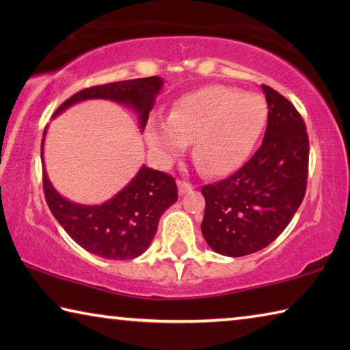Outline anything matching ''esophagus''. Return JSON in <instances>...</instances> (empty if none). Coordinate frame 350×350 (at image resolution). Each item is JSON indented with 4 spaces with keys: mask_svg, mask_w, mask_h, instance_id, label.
Listing matches in <instances>:
<instances>
[{
    "mask_svg": "<svg viewBox=\"0 0 350 350\" xmlns=\"http://www.w3.org/2000/svg\"><path fill=\"white\" fill-rule=\"evenodd\" d=\"M177 188H179V194H187L189 191H193L194 187L189 182L179 180V182H177Z\"/></svg>",
    "mask_w": 350,
    "mask_h": 350,
    "instance_id": "34e87169",
    "label": "esophagus"
}]
</instances>
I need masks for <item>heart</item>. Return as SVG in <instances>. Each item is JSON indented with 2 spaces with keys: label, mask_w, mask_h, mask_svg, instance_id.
I'll return each mask as SVG.
<instances>
[{
  "label": "heart",
  "mask_w": 350,
  "mask_h": 350,
  "mask_svg": "<svg viewBox=\"0 0 350 350\" xmlns=\"http://www.w3.org/2000/svg\"><path fill=\"white\" fill-rule=\"evenodd\" d=\"M265 123L267 105L256 94L206 86L182 96L168 118H150L146 142L163 161H173L194 142L198 167L205 174L222 176L245 162Z\"/></svg>",
  "instance_id": "b5f03b06"
}]
</instances>
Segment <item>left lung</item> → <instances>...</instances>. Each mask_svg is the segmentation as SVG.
<instances>
[{
	"mask_svg": "<svg viewBox=\"0 0 350 350\" xmlns=\"http://www.w3.org/2000/svg\"><path fill=\"white\" fill-rule=\"evenodd\" d=\"M269 106L262 145L233 176L202 187L200 228L213 250L245 256L280 236L306 194L309 135L303 117L280 92L262 85Z\"/></svg>",
	"mask_w": 350,
	"mask_h": 350,
	"instance_id": "8db88e82",
	"label": "left lung"
}]
</instances>
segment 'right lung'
I'll use <instances>...</instances> for the list:
<instances>
[{"label":"right lung","mask_w":350,"mask_h":350,"mask_svg":"<svg viewBox=\"0 0 350 350\" xmlns=\"http://www.w3.org/2000/svg\"><path fill=\"white\" fill-rule=\"evenodd\" d=\"M162 86L161 77H146L86 88L68 98L55 111L54 117L83 100L105 98L133 108L139 114L140 128L145 129L148 116ZM46 131L47 126L41 140L43 187L46 202L58 224L77 244L100 258L134 259L146 252L157 232L159 219L177 200L173 177L144 165L133 180L105 204H75L63 198L46 174L43 159Z\"/></svg>","instance_id":"add662e5"}]
</instances>
